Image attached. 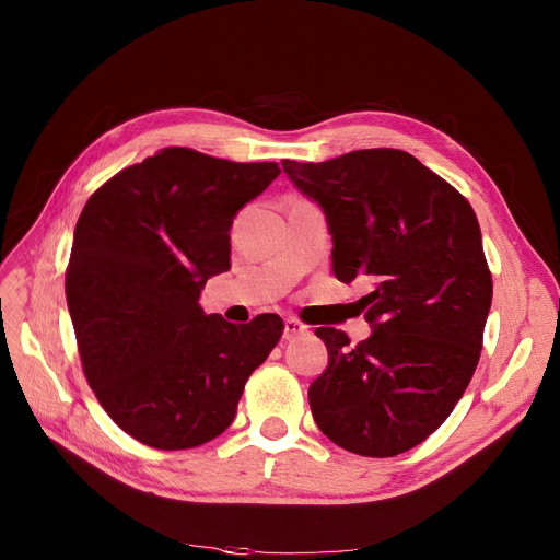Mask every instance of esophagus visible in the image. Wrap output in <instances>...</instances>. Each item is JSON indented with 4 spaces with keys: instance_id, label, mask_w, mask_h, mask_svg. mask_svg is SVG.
Returning <instances> with one entry per match:
<instances>
[{
    "instance_id": "esophagus-1",
    "label": "esophagus",
    "mask_w": 560,
    "mask_h": 560,
    "mask_svg": "<svg viewBox=\"0 0 560 560\" xmlns=\"http://www.w3.org/2000/svg\"><path fill=\"white\" fill-rule=\"evenodd\" d=\"M304 334H308V327L304 325V322H300L295 317H288L285 319V327H283V338L285 340H295V338H300Z\"/></svg>"
}]
</instances>
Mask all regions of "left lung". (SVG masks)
Returning a JSON list of instances; mask_svg holds the SVG:
<instances>
[{"instance_id": "8db88e82", "label": "left lung", "mask_w": 560, "mask_h": 560, "mask_svg": "<svg viewBox=\"0 0 560 560\" xmlns=\"http://www.w3.org/2000/svg\"><path fill=\"white\" fill-rule=\"evenodd\" d=\"M283 172L325 209L336 277L372 285L359 300L368 340L315 329L329 368L308 388L313 418L351 454H404L450 418L481 357L492 275L477 215L443 176L390 147L283 161Z\"/></svg>"}]
</instances>
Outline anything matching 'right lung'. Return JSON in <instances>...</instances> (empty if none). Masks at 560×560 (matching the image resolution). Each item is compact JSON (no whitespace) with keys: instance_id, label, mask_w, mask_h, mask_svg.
I'll return each mask as SVG.
<instances>
[{"instance_id":"obj_1","label":"right lung","mask_w":560,"mask_h":560,"mask_svg":"<svg viewBox=\"0 0 560 560\" xmlns=\"http://www.w3.org/2000/svg\"><path fill=\"white\" fill-rule=\"evenodd\" d=\"M281 174L165 147L85 201L66 270L83 374L110 420L154 450H192L235 418L249 374L283 334L275 313L203 315L231 268L235 213Z\"/></svg>"}]
</instances>
